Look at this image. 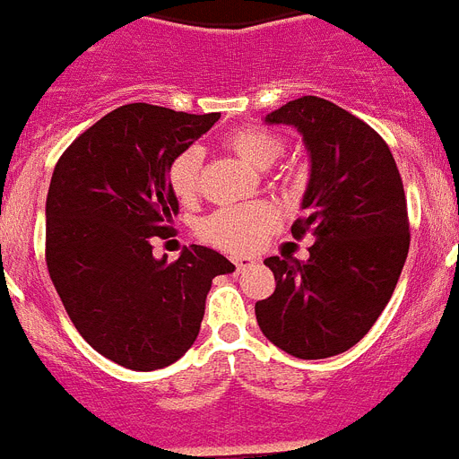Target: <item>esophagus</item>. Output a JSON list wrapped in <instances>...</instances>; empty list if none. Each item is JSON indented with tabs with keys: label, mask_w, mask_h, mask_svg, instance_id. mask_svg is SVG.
Listing matches in <instances>:
<instances>
[{
	"label": "esophagus",
	"mask_w": 459,
	"mask_h": 459,
	"mask_svg": "<svg viewBox=\"0 0 459 459\" xmlns=\"http://www.w3.org/2000/svg\"><path fill=\"white\" fill-rule=\"evenodd\" d=\"M233 265H236L238 273H242L247 271V268H252L254 259H249V256H236V259H233Z\"/></svg>",
	"instance_id": "34e87169"
}]
</instances>
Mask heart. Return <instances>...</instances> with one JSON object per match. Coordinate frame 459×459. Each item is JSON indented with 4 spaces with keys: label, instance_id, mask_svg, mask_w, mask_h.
<instances>
[{
    "label": "heart",
    "instance_id": "heart-1",
    "mask_svg": "<svg viewBox=\"0 0 459 459\" xmlns=\"http://www.w3.org/2000/svg\"><path fill=\"white\" fill-rule=\"evenodd\" d=\"M223 144L236 153L242 163H247L249 168H256V170L271 168L284 152L282 140L277 134L264 128H254V126H245V128L229 133ZM200 163H203V153L195 146L179 153L170 163L168 182H170L172 194L179 200H191L198 191ZM275 223L277 214L271 205L252 203V205L226 207V210L214 212L212 217L200 223V233L205 240L214 242L219 247L245 254L256 247L261 238L271 229H275Z\"/></svg>",
    "mask_w": 459,
    "mask_h": 459
}]
</instances>
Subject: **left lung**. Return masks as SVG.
Masks as SVG:
<instances>
[{
    "mask_svg": "<svg viewBox=\"0 0 459 459\" xmlns=\"http://www.w3.org/2000/svg\"><path fill=\"white\" fill-rule=\"evenodd\" d=\"M265 123L301 133L310 179L291 233L315 245L307 261L265 259L277 287L256 322L291 357L325 359L357 345L392 299L411 245L403 184L383 137L329 100L303 95Z\"/></svg>",
    "mask_w": 459,
    "mask_h": 459,
    "instance_id": "1",
    "label": "left lung"
}]
</instances>
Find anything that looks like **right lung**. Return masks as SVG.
Masks as SVG:
<instances>
[{
	"instance_id": "add662e5",
	"label": "right lung",
	"mask_w": 459,
	"mask_h": 459,
	"mask_svg": "<svg viewBox=\"0 0 459 459\" xmlns=\"http://www.w3.org/2000/svg\"><path fill=\"white\" fill-rule=\"evenodd\" d=\"M217 121L123 105L79 134L53 170L46 265L56 291L88 345L133 371L179 359L198 338L212 280L236 271L200 245L175 264L152 252L179 212L170 163Z\"/></svg>"
}]
</instances>
